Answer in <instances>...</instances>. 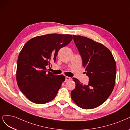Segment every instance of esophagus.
I'll return each mask as SVG.
<instances>
[{
    "label": "esophagus",
    "mask_w": 130,
    "mask_h": 130,
    "mask_svg": "<svg viewBox=\"0 0 130 130\" xmlns=\"http://www.w3.org/2000/svg\"><path fill=\"white\" fill-rule=\"evenodd\" d=\"M70 77H68V76H66V81L67 82V81H69V80H70Z\"/></svg>",
    "instance_id": "1"
}]
</instances>
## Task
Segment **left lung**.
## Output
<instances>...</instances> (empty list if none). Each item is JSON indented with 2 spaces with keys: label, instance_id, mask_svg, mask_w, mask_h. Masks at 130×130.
I'll return each mask as SVG.
<instances>
[{
  "label": "left lung",
  "instance_id": "8db88e82",
  "mask_svg": "<svg viewBox=\"0 0 130 130\" xmlns=\"http://www.w3.org/2000/svg\"><path fill=\"white\" fill-rule=\"evenodd\" d=\"M73 37L89 78L88 85L73 78L76 86L71 97L79 108L92 109L104 103L113 90L116 61L110 51L102 43L80 35Z\"/></svg>",
  "mask_w": 130,
  "mask_h": 130
}]
</instances>
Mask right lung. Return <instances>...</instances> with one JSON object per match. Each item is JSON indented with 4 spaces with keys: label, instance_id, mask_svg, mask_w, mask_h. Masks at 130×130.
<instances>
[{
    "label": "right lung",
    "instance_id": "right-lung-1",
    "mask_svg": "<svg viewBox=\"0 0 130 130\" xmlns=\"http://www.w3.org/2000/svg\"><path fill=\"white\" fill-rule=\"evenodd\" d=\"M72 39L70 34H50L34 37L25 44L18 59L16 79L20 91L30 101L45 104L56 97L65 76L47 71L46 66L55 62L60 49Z\"/></svg>",
    "mask_w": 130,
    "mask_h": 130
}]
</instances>
